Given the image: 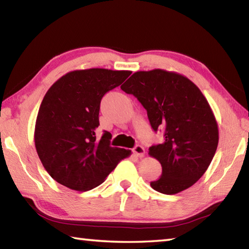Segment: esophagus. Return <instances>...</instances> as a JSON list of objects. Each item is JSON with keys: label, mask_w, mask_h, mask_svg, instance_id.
<instances>
[{"label": "esophagus", "mask_w": 249, "mask_h": 249, "mask_svg": "<svg viewBox=\"0 0 249 249\" xmlns=\"http://www.w3.org/2000/svg\"><path fill=\"white\" fill-rule=\"evenodd\" d=\"M133 151H134L135 156H137V157H140V158L144 157V155H145L144 147L141 146V145H136V146H135L134 148H133Z\"/></svg>", "instance_id": "esophagus-1"}]
</instances>
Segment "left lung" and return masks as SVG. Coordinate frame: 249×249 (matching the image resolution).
Returning <instances> with one entry per match:
<instances>
[{"mask_svg": "<svg viewBox=\"0 0 249 249\" xmlns=\"http://www.w3.org/2000/svg\"><path fill=\"white\" fill-rule=\"evenodd\" d=\"M121 89L146 108L151 127L165 129L162 144L149 147L162 175L150 182L163 195L190 188L208 169L218 144V126L208 100L190 79L162 69L137 71Z\"/></svg>", "mask_w": 249, "mask_h": 249, "instance_id": "left-lung-1", "label": "left lung"}]
</instances>
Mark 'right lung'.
<instances>
[{
	"mask_svg": "<svg viewBox=\"0 0 249 249\" xmlns=\"http://www.w3.org/2000/svg\"><path fill=\"white\" fill-rule=\"evenodd\" d=\"M132 71L73 70L49 88L37 114L34 141L46 171L75 191L98 187L132 151L109 146L111 134L98 140L100 103Z\"/></svg>",
	"mask_w": 249,
	"mask_h": 249,
	"instance_id": "add662e5",
	"label": "right lung"
}]
</instances>
